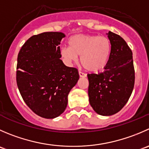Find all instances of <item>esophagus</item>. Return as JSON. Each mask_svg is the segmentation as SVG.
Listing matches in <instances>:
<instances>
[{
    "label": "esophagus",
    "instance_id": "esophagus-1",
    "mask_svg": "<svg viewBox=\"0 0 149 149\" xmlns=\"http://www.w3.org/2000/svg\"><path fill=\"white\" fill-rule=\"evenodd\" d=\"M79 76H80V77H81V78H85L86 76V75L85 74V73H82V72H81V71L79 72Z\"/></svg>",
    "mask_w": 149,
    "mask_h": 149
}]
</instances>
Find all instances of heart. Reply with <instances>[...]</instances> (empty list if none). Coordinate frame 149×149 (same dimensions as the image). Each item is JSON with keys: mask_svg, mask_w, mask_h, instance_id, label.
I'll return each instance as SVG.
<instances>
[{"mask_svg": "<svg viewBox=\"0 0 149 149\" xmlns=\"http://www.w3.org/2000/svg\"><path fill=\"white\" fill-rule=\"evenodd\" d=\"M70 47L60 50L62 57L67 64L80 62L86 70L98 73L108 65L111 52V43L105 36L79 34L71 36L68 40Z\"/></svg>", "mask_w": 149, "mask_h": 149, "instance_id": "b5f03b06", "label": "heart"}]
</instances>
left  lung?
<instances>
[{
	"instance_id": "1",
	"label": "left lung",
	"mask_w": 149,
	"mask_h": 149,
	"mask_svg": "<svg viewBox=\"0 0 149 149\" xmlns=\"http://www.w3.org/2000/svg\"><path fill=\"white\" fill-rule=\"evenodd\" d=\"M111 43V52L105 70L88 74V95L91 106L97 114L111 116L127 102L135 84L132 52L119 35L107 33Z\"/></svg>"
}]
</instances>
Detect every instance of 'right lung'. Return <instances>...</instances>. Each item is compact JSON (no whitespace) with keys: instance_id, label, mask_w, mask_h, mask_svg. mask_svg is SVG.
<instances>
[{"instance_id":"right-lung-1","label":"right lung","mask_w":149,"mask_h":149,"mask_svg":"<svg viewBox=\"0 0 149 149\" xmlns=\"http://www.w3.org/2000/svg\"><path fill=\"white\" fill-rule=\"evenodd\" d=\"M65 35L46 32L30 37L22 47L17 66V84L22 97L36 114L45 119L61 115L68 96L79 79L78 70L60 60Z\"/></svg>"}]
</instances>
